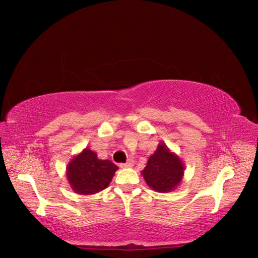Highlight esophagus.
Here are the masks:
<instances>
[{"mask_svg": "<svg viewBox=\"0 0 258 258\" xmlns=\"http://www.w3.org/2000/svg\"><path fill=\"white\" fill-rule=\"evenodd\" d=\"M133 164H134V161L132 159H128L125 164H120V167L121 168H131L133 166Z\"/></svg>", "mask_w": 258, "mask_h": 258, "instance_id": "1", "label": "esophagus"}]
</instances>
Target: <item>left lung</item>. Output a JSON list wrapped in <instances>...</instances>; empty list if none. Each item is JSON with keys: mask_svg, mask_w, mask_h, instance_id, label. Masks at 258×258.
I'll return each instance as SVG.
<instances>
[{"mask_svg": "<svg viewBox=\"0 0 258 258\" xmlns=\"http://www.w3.org/2000/svg\"><path fill=\"white\" fill-rule=\"evenodd\" d=\"M184 169L185 166L180 157L160 142L141 173L152 190L166 194L178 186L184 175Z\"/></svg>", "mask_w": 258, "mask_h": 258, "instance_id": "8db88e82", "label": "left lung"}]
</instances>
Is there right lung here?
<instances>
[{
  "mask_svg": "<svg viewBox=\"0 0 258 258\" xmlns=\"http://www.w3.org/2000/svg\"><path fill=\"white\" fill-rule=\"evenodd\" d=\"M117 169L110 160L99 159L94 151L85 148L69 161L66 176L75 194L89 196L106 189Z\"/></svg>",
  "mask_w": 258,
  "mask_h": 258,
  "instance_id": "right-lung-1",
  "label": "right lung"
}]
</instances>
